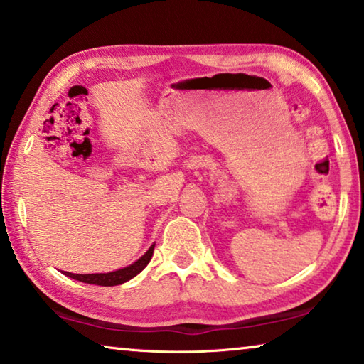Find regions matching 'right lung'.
<instances>
[{"label":"right lung","mask_w":364,"mask_h":364,"mask_svg":"<svg viewBox=\"0 0 364 364\" xmlns=\"http://www.w3.org/2000/svg\"><path fill=\"white\" fill-rule=\"evenodd\" d=\"M154 254V244L149 247V250L146 252V254L136 260L134 263H132L130 267L127 268H122V269H117L112 271V273H95V274H73V273H67L64 271L65 276H69L72 279H77V281H82L86 282V284H96V286H119L123 284V282L130 281L134 276L139 274L141 271H143L147 263L151 262Z\"/></svg>","instance_id":"obj_1"}]
</instances>
